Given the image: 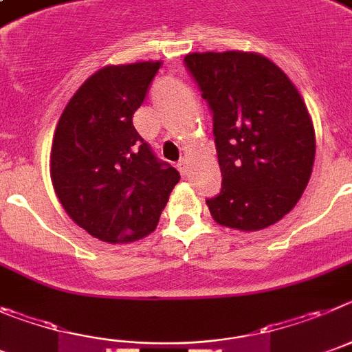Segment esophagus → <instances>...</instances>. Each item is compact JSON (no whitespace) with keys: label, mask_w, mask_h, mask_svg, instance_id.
Masks as SVG:
<instances>
[{"label":"esophagus","mask_w":352,"mask_h":352,"mask_svg":"<svg viewBox=\"0 0 352 352\" xmlns=\"http://www.w3.org/2000/svg\"><path fill=\"white\" fill-rule=\"evenodd\" d=\"M177 166H179V170L180 172H182V175H186V173H188V160H180L179 163H177Z\"/></svg>","instance_id":"34e87169"}]
</instances>
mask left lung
<instances>
[{
	"label": "left lung",
	"mask_w": 352,
	"mask_h": 352,
	"mask_svg": "<svg viewBox=\"0 0 352 352\" xmlns=\"http://www.w3.org/2000/svg\"><path fill=\"white\" fill-rule=\"evenodd\" d=\"M184 65L214 119L223 186L207 199L215 223L256 231L280 221L309 184L312 119L298 89L261 54L195 52Z\"/></svg>",
	"instance_id": "left-lung-1"
}]
</instances>
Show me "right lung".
I'll list each match as a JSON object with an SVG mask.
<instances>
[{"label":"right lung","instance_id":"1","mask_svg":"<svg viewBox=\"0 0 352 352\" xmlns=\"http://www.w3.org/2000/svg\"><path fill=\"white\" fill-rule=\"evenodd\" d=\"M161 61L105 66L68 101L54 133L50 175L66 214L109 243L157 226L179 172L133 126Z\"/></svg>","mask_w":352,"mask_h":352}]
</instances>
